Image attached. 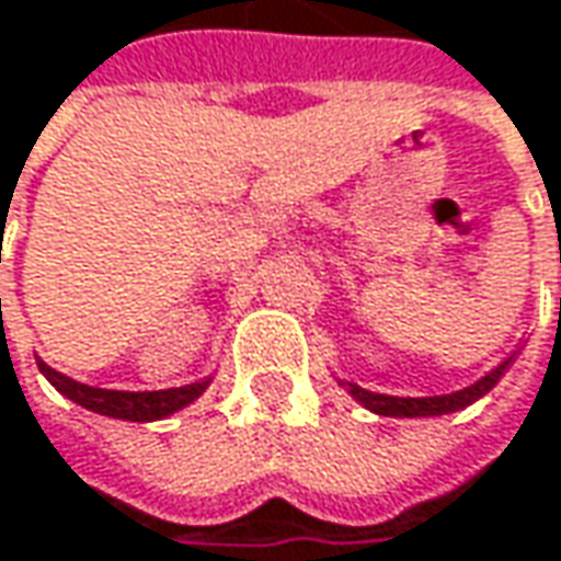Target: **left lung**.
Returning <instances> with one entry per match:
<instances>
[{"label": "left lung", "mask_w": 561, "mask_h": 561, "mask_svg": "<svg viewBox=\"0 0 561 561\" xmlns=\"http://www.w3.org/2000/svg\"><path fill=\"white\" fill-rule=\"evenodd\" d=\"M508 364H512V357H505L496 370H490L486 377H480L474 386H468V389H458V392H451V396H430V399H399V396H382V392H370V389H360V386H354V382H342V386H348V392H352L357 402L364 404V408H370L374 414H382V417H436V414H451V411H461V408H468L477 399H483L500 377L508 370Z\"/></svg>", "instance_id": "1"}]
</instances>
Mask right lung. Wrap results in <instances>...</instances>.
<instances>
[{"label": "right lung", "mask_w": 561, "mask_h": 561, "mask_svg": "<svg viewBox=\"0 0 561 561\" xmlns=\"http://www.w3.org/2000/svg\"><path fill=\"white\" fill-rule=\"evenodd\" d=\"M39 374L49 379L59 389L65 399L81 404L87 411L106 414V417H118V421H159L169 417L175 411H182L184 404L204 396L209 386V377L191 386H179V389H159V392H122V389H96V386H84L78 379L65 377L59 370H53L49 364L37 360Z\"/></svg>", "instance_id": "add662e5"}]
</instances>
